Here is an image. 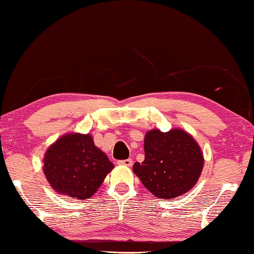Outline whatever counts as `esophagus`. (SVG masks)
Instances as JSON below:
<instances>
[{
    "label": "esophagus",
    "mask_w": 254,
    "mask_h": 254,
    "mask_svg": "<svg viewBox=\"0 0 254 254\" xmlns=\"http://www.w3.org/2000/svg\"><path fill=\"white\" fill-rule=\"evenodd\" d=\"M132 160L131 159H127V160H121V161H119L117 163L120 164V166H126V167H131L132 166Z\"/></svg>",
    "instance_id": "obj_1"
}]
</instances>
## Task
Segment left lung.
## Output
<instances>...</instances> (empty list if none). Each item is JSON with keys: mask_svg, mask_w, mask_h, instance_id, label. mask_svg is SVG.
Instances as JSON below:
<instances>
[{"mask_svg": "<svg viewBox=\"0 0 254 254\" xmlns=\"http://www.w3.org/2000/svg\"><path fill=\"white\" fill-rule=\"evenodd\" d=\"M145 160L133 173L153 195L163 200L180 197L198 182L203 156L193 137L181 128L151 130L144 140Z\"/></svg>", "mask_w": 254, "mask_h": 254, "instance_id": "1", "label": "left lung"}]
</instances>
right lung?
Masks as SVG:
<instances>
[{"label":"right lung","instance_id":"obj_1","mask_svg":"<svg viewBox=\"0 0 254 254\" xmlns=\"http://www.w3.org/2000/svg\"><path fill=\"white\" fill-rule=\"evenodd\" d=\"M113 168L91 134H64L49 146L44 158V173L51 187L78 200L91 198Z\"/></svg>","mask_w":254,"mask_h":254}]
</instances>
